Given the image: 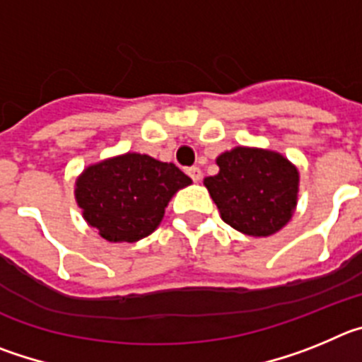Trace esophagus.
I'll return each mask as SVG.
<instances>
[{"label": "esophagus", "mask_w": 362, "mask_h": 362, "mask_svg": "<svg viewBox=\"0 0 362 362\" xmlns=\"http://www.w3.org/2000/svg\"><path fill=\"white\" fill-rule=\"evenodd\" d=\"M187 174L190 175L192 181H201V177H203V174H201V168L199 166H190V168H187Z\"/></svg>", "instance_id": "esophagus-1"}]
</instances>
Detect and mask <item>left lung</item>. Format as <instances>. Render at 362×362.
I'll use <instances>...</instances> for the list:
<instances>
[{"instance_id":"1","label":"left lung","mask_w":362,"mask_h":362,"mask_svg":"<svg viewBox=\"0 0 362 362\" xmlns=\"http://www.w3.org/2000/svg\"><path fill=\"white\" fill-rule=\"evenodd\" d=\"M219 174L204 179L226 225L267 238L283 228L297 203V168L281 153L238 146L217 158Z\"/></svg>"}]
</instances>
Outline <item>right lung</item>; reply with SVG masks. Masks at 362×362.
<instances>
[{
  "instance_id": "1",
  "label": "right lung",
  "mask_w": 362,
  "mask_h": 362,
  "mask_svg": "<svg viewBox=\"0 0 362 362\" xmlns=\"http://www.w3.org/2000/svg\"><path fill=\"white\" fill-rule=\"evenodd\" d=\"M190 183L174 163L129 152L88 166L76 183V199L101 238L134 243L158 228L170 197Z\"/></svg>"
}]
</instances>
